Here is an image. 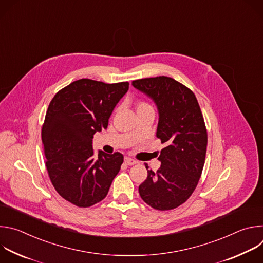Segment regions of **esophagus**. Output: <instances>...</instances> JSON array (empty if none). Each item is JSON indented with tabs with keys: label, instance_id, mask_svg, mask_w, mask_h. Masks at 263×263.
<instances>
[{
	"label": "esophagus",
	"instance_id": "1",
	"mask_svg": "<svg viewBox=\"0 0 263 263\" xmlns=\"http://www.w3.org/2000/svg\"><path fill=\"white\" fill-rule=\"evenodd\" d=\"M125 163L127 165H134L136 163V161L130 157H125Z\"/></svg>",
	"mask_w": 263,
	"mask_h": 263
}]
</instances>
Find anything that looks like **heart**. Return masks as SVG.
<instances>
[{
    "mask_svg": "<svg viewBox=\"0 0 263 263\" xmlns=\"http://www.w3.org/2000/svg\"><path fill=\"white\" fill-rule=\"evenodd\" d=\"M144 107H149V105L145 102H138L137 103V109H140V108H144Z\"/></svg>",
    "mask_w": 263,
    "mask_h": 263,
    "instance_id": "heart-1",
    "label": "heart"
}]
</instances>
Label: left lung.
Returning a JSON list of instances; mask_svg holds the SVG:
<instances>
[{"label":"left lung","mask_w":263,"mask_h":263,"mask_svg":"<svg viewBox=\"0 0 263 263\" xmlns=\"http://www.w3.org/2000/svg\"><path fill=\"white\" fill-rule=\"evenodd\" d=\"M157 105L156 136L165 144L157 172L147 170L139 185L141 199L156 210H172L195 192L205 163L207 130L195 93L173 78L159 76L132 82Z\"/></svg>","instance_id":"1"}]
</instances>
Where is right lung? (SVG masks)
<instances>
[{
	"instance_id": "right-lung-1",
	"label": "right lung",
	"mask_w": 263,
	"mask_h": 263,
	"mask_svg": "<svg viewBox=\"0 0 263 263\" xmlns=\"http://www.w3.org/2000/svg\"><path fill=\"white\" fill-rule=\"evenodd\" d=\"M129 89L128 82L73 81L52 99L42 129L46 167L56 192L81 208L101 202L121 170L123 154L99 151L92 138L107 129L116 105Z\"/></svg>"
}]
</instances>
